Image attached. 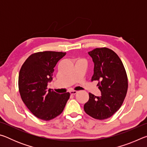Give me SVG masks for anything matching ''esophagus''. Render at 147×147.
Listing matches in <instances>:
<instances>
[{"label": "esophagus", "mask_w": 147, "mask_h": 147, "mask_svg": "<svg viewBox=\"0 0 147 147\" xmlns=\"http://www.w3.org/2000/svg\"><path fill=\"white\" fill-rule=\"evenodd\" d=\"M77 91H75V90H72V91H70V93H71V94H72V95H74V94H76L77 93Z\"/></svg>", "instance_id": "34e87169"}]
</instances>
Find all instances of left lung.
Wrapping results in <instances>:
<instances>
[{
	"label": "left lung",
	"instance_id": "8db88e82",
	"mask_svg": "<svg viewBox=\"0 0 147 147\" xmlns=\"http://www.w3.org/2000/svg\"><path fill=\"white\" fill-rule=\"evenodd\" d=\"M88 54L94 62L91 81H98L101 96L89 93L84 109L91 117L104 120L112 116L123 104L128 90L127 74L120 58L112 50L96 48Z\"/></svg>",
	"mask_w": 147,
	"mask_h": 147
}]
</instances>
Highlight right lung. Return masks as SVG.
Here are the masks:
<instances>
[{
    "instance_id": "add662e5",
    "label": "right lung",
    "mask_w": 147,
    "mask_h": 147,
    "mask_svg": "<svg viewBox=\"0 0 147 147\" xmlns=\"http://www.w3.org/2000/svg\"><path fill=\"white\" fill-rule=\"evenodd\" d=\"M66 53L44 51L31 54L19 74V91L26 106L34 115L43 121L56 117L63 111L70 93L59 94L49 89L54 67Z\"/></svg>"
}]
</instances>
